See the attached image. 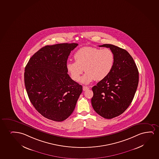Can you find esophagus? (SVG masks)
I'll use <instances>...</instances> for the list:
<instances>
[{
  "mask_svg": "<svg viewBox=\"0 0 159 159\" xmlns=\"http://www.w3.org/2000/svg\"><path fill=\"white\" fill-rule=\"evenodd\" d=\"M83 91H86V90H87V89H89V88L87 86H83Z\"/></svg>",
  "mask_w": 159,
  "mask_h": 159,
  "instance_id": "34e87169",
  "label": "esophagus"
}]
</instances>
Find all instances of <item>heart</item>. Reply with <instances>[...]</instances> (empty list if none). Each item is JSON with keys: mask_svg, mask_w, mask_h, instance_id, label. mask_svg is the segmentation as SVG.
<instances>
[{"mask_svg": "<svg viewBox=\"0 0 159 159\" xmlns=\"http://www.w3.org/2000/svg\"><path fill=\"white\" fill-rule=\"evenodd\" d=\"M75 61H68L66 68L73 80L78 81L84 69L86 74L81 82L89 84L94 79L101 81L105 79L112 70L114 64L113 52L108 48L100 49L92 47H83L74 54Z\"/></svg>", "mask_w": 159, "mask_h": 159, "instance_id": "heart-1", "label": "heart"}]
</instances>
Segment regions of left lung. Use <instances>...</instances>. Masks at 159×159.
I'll return each mask as SVG.
<instances>
[{"instance_id":"left-lung-1","label":"left lung","mask_w":159,"mask_h":159,"mask_svg":"<svg viewBox=\"0 0 159 159\" xmlns=\"http://www.w3.org/2000/svg\"><path fill=\"white\" fill-rule=\"evenodd\" d=\"M99 46L113 52L114 64L109 75L92 87L91 103L97 113L110 119L121 115L130 105L138 86L139 71L126 50L111 44Z\"/></svg>"}]
</instances>
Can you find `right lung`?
Masks as SVG:
<instances>
[{"label":"right lung","instance_id":"add662e5","mask_svg":"<svg viewBox=\"0 0 159 159\" xmlns=\"http://www.w3.org/2000/svg\"><path fill=\"white\" fill-rule=\"evenodd\" d=\"M76 43H58L40 48L25 67L27 95L35 109L45 118L60 122L72 113L83 87L67 74L66 64Z\"/></svg>","mask_w":159,"mask_h":159}]
</instances>
